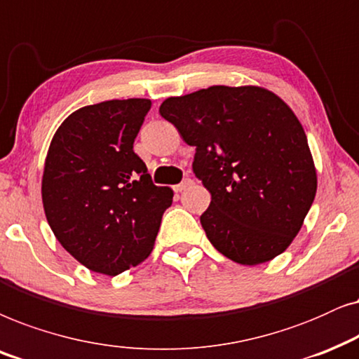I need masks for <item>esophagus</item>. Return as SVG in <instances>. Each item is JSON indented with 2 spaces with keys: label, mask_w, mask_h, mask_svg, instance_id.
Listing matches in <instances>:
<instances>
[{
  "label": "esophagus",
  "mask_w": 359,
  "mask_h": 359,
  "mask_svg": "<svg viewBox=\"0 0 359 359\" xmlns=\"http://www.w3.org/2000/svg\"><path fill=\"white\" fill-rule=\"evenodd\" d=\"M192 184H194L192 179H185V180H182V182H180V184L174 185V190H175V192H182V190L190 187V185H192Z\"/></svg>",
  "instance_id": "1"
}]
</instances>
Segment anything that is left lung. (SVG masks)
<instances>
[{
    "label": "left lung",
    "instance_id": "obj_1",
    "mask_svg": "<svg viewBox=\"0 0 359 359\" xmlns=\"http://www.w3.org/2000/svg\"><path fill=\"white\" fill-rule=\"evenodd\" d=\"M159 113L189 146L212 194L200 223L228 259L256 266L297 236L317 194L302 124L283 98L257 85H213L170 97Z\"/></svg>",
    "mask_w": 359,
    "mask_h": 359
}]
</instances>
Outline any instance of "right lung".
<instances>
[{
	"label": "right lung",
	"mask_w": 359,
	"mask_h": 359,
	"mask_svg": "<svg viewBox=\"0 0 359 359\" xmlns=\"http://www.w3.org/2000/svg\"><path fill=\"white\" fill-rule=\"evenodd\" d=\"M151 100H108L69 114L42 172L47 223L80 264L118 276L151 255L174 192L133 151Z\"/></svg>",
	"instance_id": "add662e5"
}]
</instances>
